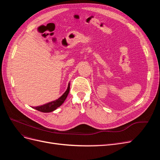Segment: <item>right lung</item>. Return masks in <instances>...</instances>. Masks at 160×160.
<instances>
[{"mask_svg":"<svg viewBox=\"0 0 160 160\" xmlns=\"http://www.w3.org/2000/svg\"><path fill=\"white\" fill-rule=\"evenodd\" d=\"M69 89H70V85L69 84L67 91L65 92V93L62 95L60 98H59L56 101H52V102H51V103H47V104H45V105H41V106H38V107L33 108L38 110V111H41V112H44V113L51 112V111L55 110L57 108H59V106H61L62 103H63V102L67 98V95H68V94L69 93Z\"/></svg>","mask_w":160,"mask_h":160,"instance_id":"add662e5","label":"right lung"}]
</instances>
